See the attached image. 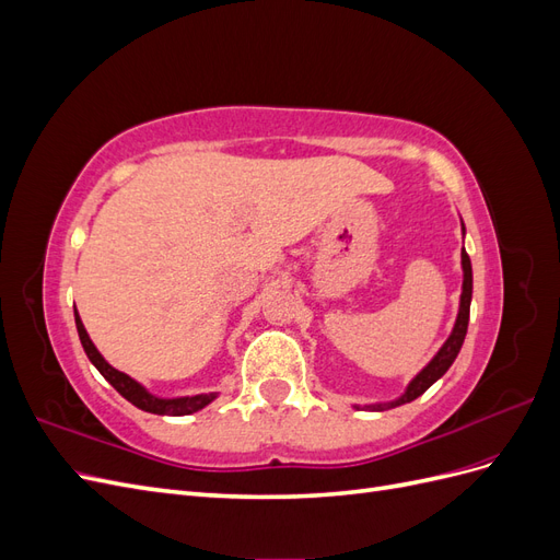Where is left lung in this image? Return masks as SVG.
Listing matches in <instances>:
<instances>
[{"instance_id":"left-lung-1","label":"left lung","mask_w":560,"mask_h":560,"mask_svg":"<svg viewBox=\"0 0 560 560\" xmlns=\"http://www.w3.org/2000/svg\"><path fill=\"white\" fill-rule=\"evenodd\" d=\"M463 233H465V226H463ZM463 294H460V308H457V317H455V325H453V331L451 336L446 338V343L439 348V352L434 354V358L430 360L428 366H422L420 374L406 385L404 395H399L397 399L393 401H381V404H366L364 409L369 411H385V409H395V406H401V404H409L413 401L416 397H420L425 389L436 383L439 378H442L448 366L455 362L457 352H460L463 348V341H465V334H467V325H469V303H471V261L467 257V252L463 247ZM354 409H360V406H354Z\"/></svg>"}]
</instances>
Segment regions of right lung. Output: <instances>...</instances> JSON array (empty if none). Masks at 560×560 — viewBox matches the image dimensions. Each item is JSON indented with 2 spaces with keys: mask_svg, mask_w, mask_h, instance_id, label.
<instances>
[{
  "mask_svg": "<svg viewBox=\"0 0 560 560\" xmlns=\"http://www.w3.org/2000/svg\"><path fill=\"white\" fill-rule=\"evenodd\" d=\"M74 322H77V331H79V338H81V346H83V350H86L93 366L100 371V374L105 376V381H109L114 385V389H116L118 395L126 397L130 404L138 406V409L149 411V413H159V416H189V413H196L200 409H206L210 401L217 399V393L194 395V397H173V399L151 395L144 385H140L138 381L130 378L128 374H124V371L114 369L103 358V354L97 352V348L93 346L86 327H83V322H81L77 308H74Z\"/></svg>",
  "mask_w": 560,
  "mask_h": 560,
  "instance_id": "right-lung-1",
  "label": "right lung"
}]
</instances>
